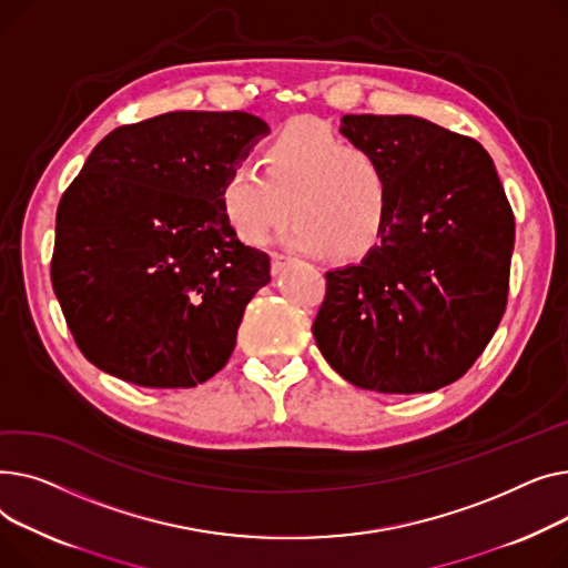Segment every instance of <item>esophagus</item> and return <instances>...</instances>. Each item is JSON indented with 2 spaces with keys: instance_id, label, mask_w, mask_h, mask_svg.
I'll return each instance as SVG.
<instances>
[{
  "instance_id": "obj_1",
  "label": "esophagus",
  "mask_w": 568,
  "mask_h": 568,
  "mask_svg": "<svg viewBox=\"0 0 568 568\" xmlns=\"http://www.w3.org/2000/svg\"><path fill=\"white\" fill-rule=\"evenodd\" d=\"M271 258H273V265H271V271H273V275L277 277V275H282V271L286 268V263H288V258H286V256H282V254H273Z\"/></svg>"
}]
</instances>
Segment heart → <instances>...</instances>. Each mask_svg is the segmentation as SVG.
<instances>
[{
	"label": "heart",
	"mask_w": 568,
	"mask_h": 568,
	"mask_svg": "<svg viewBox=\"0 0 568 568\" xmlns=\"http://www.w3.org/2000/svg\"><path fill=\"white\" fill-rule=\"evenodd\" d=\"M220 204L247 245H263L288 213L284 243L297 252L353 258L369 252L389 220L392 176L369 149L348 144L312 121L284 125L263 151V172H229Z\"/></svg>",
	"instance_id": "1"
}]
</instances>
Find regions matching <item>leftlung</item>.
I'll list each match as a JSON object with an SVG mask.
<instances>
[{"label": "left lung", "mask_w": 568, "mask_h": 568, "mask_svg": "<svg viewBox=\"0 0 568 568\" xmlns=\"http://www.w3.org/2000/svg\"><path fill=\"white\" fill-rule=\"evenodd\" d=\"M342 135L392 176V211L357 263L325 273L312 325L359 389L436 392L470 369L503 321L516 224L484 146L410 114H346Z\"/></svg>", "instance_id": "obj_1"}]
</instances>
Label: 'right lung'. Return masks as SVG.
Returning a JSON list of instances; mask_svg holds the SVG:
<instances>
[{
	"label": "right lung",
	"instance_id": "obj_1",
	"mask_svg": "<svg viewBox=\"0 0 568 568\" xmlns=\"http://www.w3.org/2000/svg\"><path fill=\"white\" fill-rule=\"evenodd\" d=\"M271 132L247 112H170L112 130L57 211L52 288L84 357L142 387H196L236 348L271 258L220 192Z\"/></svg>",
	"mask_w": 568,
	"mask_h": 568
}]
</instances>
